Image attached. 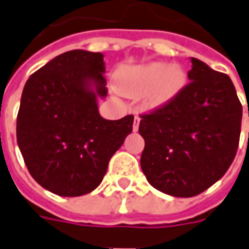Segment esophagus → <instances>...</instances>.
Here are the masks:
<instances>
[{"instance_id": "obj_1", "label": "esophagus", "mask_w": 249, "mask_h": 249, "mask_svg": "<svg viewBox=\"0 0 249 249\" xmlns=\"http://www.w3.org/2000/svg\"><path fill=\"white\" fill-rule=\"evenodd\" d=\"M139 124H140V117H135V120H133V132H137V129H139Z\"/></svg>"}]
</instances>
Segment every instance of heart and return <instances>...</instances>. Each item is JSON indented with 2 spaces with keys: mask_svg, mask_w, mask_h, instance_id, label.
<instances>
[{
  "mask_svg": "<svg viewBox=\"0 0 249 249\" xmlns=\"http://www.w3.org/2000/svg\"><path fill=\"white\" fill-rule=\"evenodd\" d=\"M187 83V74L179 64L161 60L126 67L117 76L119 90L126 97H142L149 107H160L178 97Z\"/></svg>",
  "mask_w": 249,
  "mask_h": 249,
  "instance_id": "heart-1",
  "label": "heart"
}]
</instances>
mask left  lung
Returning a JSON list of instances; mask_svg holds the SVG:
<instances>
[{
    "label": "left lung",
    "mask_w": 249,
    "mask_h": 249,
    "mask_svg": "<svg viewBox=\"0 0 249 249\" xmlns=\"http://www.w3.org/2000/svg\"><path fill=\"white\" fill-rule=\"evenodd\" d=\"M191 82L164 107L142 116L140 164L149 185L194 197L224 177L239 147L243 107L227 74L190 58Z\"/></svg>",
    "instance_id": "1"
}]
</instances>
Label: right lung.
<instances>
[{
  "mask_svg": "<svg viewBox=\"0 0 249 249\" xmlns=\"http://www.w3.org/2000/svg\"><path fill=\"white\" fill-rule=\"evenodd\" d=\"M101 52L72 50L34 72L17 114V144L32 178L60 197L93 191L132 132L133 116L104 119L107 98Z\"/></svg>",
  "mask_w": 249,
  "mask_h": 249,
  "instance_id": "1",
  "label": "right lung"
}]
</instances>
